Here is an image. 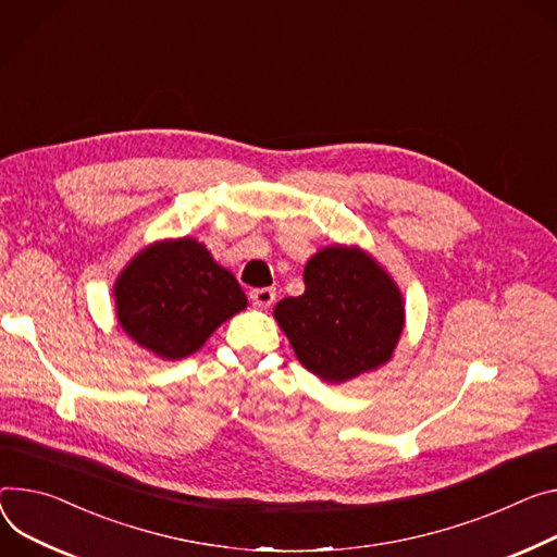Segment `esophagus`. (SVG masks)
Returning <instances> with one entry per match:
<instances>
[{
  "label": "esophagus",
  "mask_w": 557,
  "mask_h": 557,
  "mask_svg": "<svg viewBox=\"0 0 557 557\" xmlns=\"http://www.w3.org/2000/svg\"><path fill=\"white\" fill-rule=\"evenodd\" d=\"M275 288L273 286H262V288H252L250 290V301L256 305L258 309H269L273 301H275Z\"/></svg>",
  "instance_id": "obj_1"
}]
</instances>
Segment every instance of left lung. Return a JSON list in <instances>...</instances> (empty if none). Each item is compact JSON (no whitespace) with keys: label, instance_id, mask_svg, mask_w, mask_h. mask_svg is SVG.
Masks as SVG:
<instances>
[{"label":"left lung","instance_id":"left-lung-1","mask_svg":"<svg viewBox=\"0 0 557 557\" xmlns=\"http://www.w3.org/2000/svg\"><path fill=\"white\" fill-rule=\"evenodd\" d=\"M307 290L275 307L297 360L326 382L384 364L404 326L401 295L356 248H324L305 269Z\"/></svg>","mask_w":557,"mask_h":557}]
</instances>
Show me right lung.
<instances>
[{
    "label": "right lung",
    "mask_w": 557,
    "mask_h": 557,
    "mask_svg": "<svg viewBox=\"0 0 557 557\" xmlns=\"http://www.w3.org/2000/svg\"><path fill=\"white\" fill-rule=\"evenodd\" d=\"M122 329L166 360L190 356L231 315L246 307L237 280L195 239L146 248L115 284Z\"/></svg>",
    "instance_id": "add662e5"
}]
</instances>
